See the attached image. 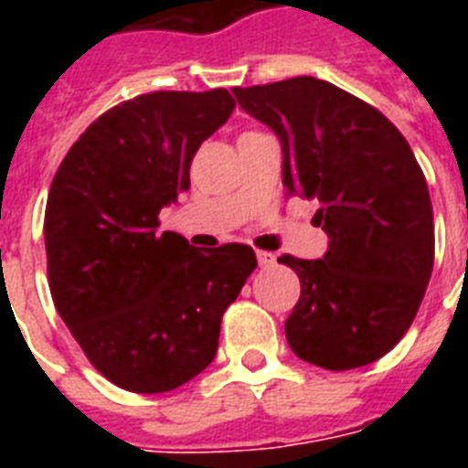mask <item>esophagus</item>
<instances>
[{"instance_id": "1", "label": "esophagus", "mask_w": 468, "mask_h": 468, "mask_svg": "<svg viewBox=\"0 0 468 468\" xmlns=\"http://www.w3.org/2000/svg\"><path fill=\"white\" fill-rule=\"evenodd\" d=\"M257 262H260V267H271V264L277 262V257L267 252V250H257Z\"/></svg>"}]
</instances>
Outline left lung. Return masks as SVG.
Listing matches in <instances>:
<instances>
[{
    "mask_svg": "<svg viewBox=\"0 0 468 468\" xmlns=\"http://www.w3.org/2000/svg\"><path fill=\"white\" fill-rule=\"evenodd\" d=\"M274 131L286 194L318 198L323 260L282 255L301 279L286 340L303 362L347 371L377 362L413 323L435 264L428 182L400 131L371 104L315 77L238 87Z\"/></svg>",
    "mask_w": 468,
    "mask_h": 468,
    "instance_id": "8db88e82",
    "label": "left lung"
}]
</instances>
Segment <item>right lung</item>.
<instances>
[{
	"instance_id": "obj_1",
	"label": "right lung",
	"mask_w": 468,
	"mask_h": 468,
	"mask_svg": "<svg viewBox=\"0 0 468 468\" xmlns=\"http://www.w3.org/2000/svg\"><path fill=\"white\" fill-rule=\"evenodd\" d=\"M228 90L150 91L84 131L46 204L48 284L94 369L133 393H165L208 367L220 320L257 267L252 248L197 252L160 233L189 189L198 145L233 113Z\"/></svg>"
}]
</instances>
